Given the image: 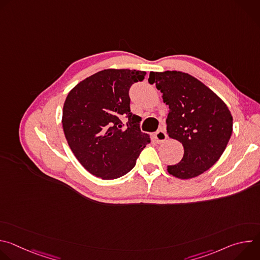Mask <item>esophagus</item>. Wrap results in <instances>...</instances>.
Listing matches in <instances>:
<instances>
[{"mask_svg":"<svg viewBox=\"0 0 260 260\" xmlns=\"http://www.w3.org/2000/svg\"><path fill=\"white\" fill-rule=\"evenodd\" d=\"M155 139H156L157 143H162V142H165L166 139H167V134H166V132H165L164 129L157 131L156 134H155Z\"/></svg>","mask_w":260,"mask_h":260,"instance_id":"34e87169","label":"esophagus"}]
</instances>
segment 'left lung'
<instances>
[{
    "label": "left lung",
    "mask_w": 260,
    "mask_h": 260,
    "mask_svg": "<svg viewBox=\"0 0 260 260\" xmlns=\"http://www.w3.org/2000/svg\"><path fill=\"white\" fill-rule=\"evenodd\" d=\"M169 106L166 120L170 138L182 143L180 162L168 166V172L180 179L194 178L214 166L225 150L233 133V116L217 94L187 73L150 72Z\"/></svg>",
    "instance_id": "obj_1"
}]
</instances>
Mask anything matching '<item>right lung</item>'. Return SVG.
<instances>
[{
    "label": "right lung",
    "instance_id": "1",
    "mask_svg": "<svg viewBox=\"0 0 260 260\" xmlns=\"http://www.w3.org/2000/svg\"><path fill=\"white\" fill-rule=\"evenodd\" d=\"M144 71L108 69L78 83L62 109V128L79 162L92 175L112 180L127 174L149 136L140 129V117L131 112L129 88ZM128 119L123 125L120 118Z\"/></svg>",
    "mask_w": 260,
    "mask_h": 260
}]
</instances>
